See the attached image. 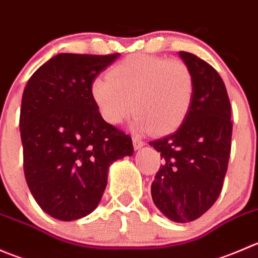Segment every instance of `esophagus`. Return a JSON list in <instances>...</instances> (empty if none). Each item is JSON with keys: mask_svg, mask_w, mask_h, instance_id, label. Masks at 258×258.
I'll return each instance as SVG.
<instances>
[{"mask_svg": "<svg viewBox=\"0 0 258 258\" xmlns=\"http://www.w3.org/2000/svg\"><path fill=\"white\" fill-rule=\"evenodd\" d=\"M132 142H134L135 150H140L145 146V141H142V140L137 136H135L134 139H132Z\"/></svg>", "mask_w": 258, "mask_h": 258, "instance_id": "esophagus-1", "label": "esophagus"}]
</instances>
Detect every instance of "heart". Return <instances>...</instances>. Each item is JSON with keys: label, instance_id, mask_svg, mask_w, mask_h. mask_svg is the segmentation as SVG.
<instances>
[{"label": "heart", "instance_id": "heart-1", "mask_svg": "<svg viewBox=\"0 0 258 258\" xmlns=\"http://www.w3.org/2000/svg\"><path fill=\"white\" fill-rule=\"evenodd\" d=\"M192 91L191 73L184 62L142 54L126 57L108 77L97 78L92 84V97L107 122L121 123L135 107V126L156 135L180 126L189 111Z\"/></svg>", "mask_w": 258, "mask_h": 258}]
</instances>
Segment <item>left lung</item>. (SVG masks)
<instances>
[{"label": "left lung", "instance_id": "obj_1", "mask_svg": "<svg viewBox=\"0 0 258 258\" xmlns=\"http://www.w3.org/2000/svg\"><path fill=\"white\" fill-rule=\"evenodd\" d=\"M192 77L191 103L181 126L150 142L164 164L151 184L155 206L170 221H196L218 199L231 152V104L221 76L197 55L179 51Z\"/></svg>", "mask_w": 258, "mask_h": 258}]
</instances>
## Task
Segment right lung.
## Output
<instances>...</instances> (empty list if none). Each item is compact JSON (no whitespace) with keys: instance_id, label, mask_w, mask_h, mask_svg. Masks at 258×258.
Instances as JSON below:
<instances>
[{"instance_id":"1","label":"right lung","mask_w":258,"mask_h":258,"mask_svg":"<svg viewBox=\"0 0 258 258\" xmlns=\"http://www.w3.org/2000/svg\"><path fill=\"white\" fill-rule=\"evenodd\" d=\"M111 55H55L24 89L20 132L27 186L40 208L59 221L91 214L107 186L108 169L134 154L128 135L107 123L92 97Z\"/></svg>"}]
</instances>
